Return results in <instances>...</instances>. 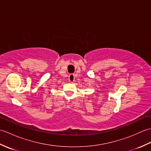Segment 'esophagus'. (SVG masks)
I'll use <instances>...</instances> for the list:
<instances>
[{
  "instance_id": "esophagus-1",
  "label": "esophagus",
  "mask_w": 151,
  "mask_h": 151,
  "mask_svg": "<svg viewBox=\"0 0 151 151\" xmlns=\"http://www.w3.org/2000/svg\"><path fill=\"white\" fill-rule=\"evenodd\" d=\"M69 81L70 83H73L75 81V75L74 74H70L69 76Z\"/></svg>"
}]
</instances>
